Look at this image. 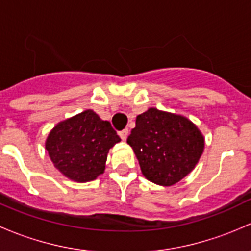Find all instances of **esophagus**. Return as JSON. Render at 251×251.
Listing matches in <instances>:
<instances>
[{
  "label": "esophagus",
  "mask_w": 251,
  "mask_h": 251,
  "mask_svg": "<svg viewBox=\"0 0 251 251\" xmlns=\"http://www.w3.org/2000/svg\"><path fill=\"white\" fill-rule=\"evenodd\" d=\"M119 136H120V138L123 141H125L126 138H127V136H128V130L127 128H125V130H123V131H119Z\"/></svg>",
  "instance_id": "obj_1"
}]
</instances>
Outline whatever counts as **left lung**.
I'll use <instances>...</instances> for the list:
<instances>
[{
    "label": "left lung",
    "mask_w": 251,
    "mask_h": 251,
    "mask_svg": "<svg viewBox=\"0 0 251 251\" xmlns=\"http://www.w3.org/2000/svg\"><path fill=\"white\" fill-rule=\"evenodd\" d=\"M127 143L144 177L165 187L191 173L204 151V136L189 119L156 108H149L136 118Z\"/></svg>",
    "instance_id": "1"
}]
</instances>
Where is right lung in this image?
<instances>
[{
	"label": "right lung",
	"instance_id": "1",
	"mask_svg": "<svg viewBox=\"0 0 251 251\" xmlns=\"http://www.w3.org/2000/svg\"><path fill=\"white\" fill-rule=\"evenodd\" d=\"M120 141L109 121L87 109L57 124L48 135L46 149L65 177L88 182L104 173L108 151Z\"/></svg>",
	"mask_w": 251,
	"mask_h": 251
}]
</instances>
